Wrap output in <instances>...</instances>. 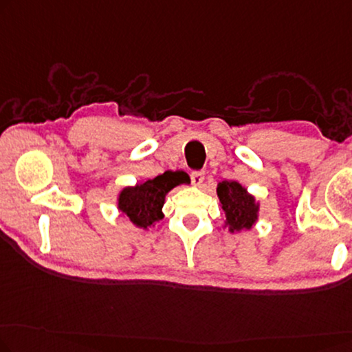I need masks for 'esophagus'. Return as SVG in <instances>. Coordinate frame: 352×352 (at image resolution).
Returning a JSON list of instances; mask_svg holds the SVG:
<instances>
[{"label": "esophagus", "mask_w": 352, "mask_h": 352, "mask_svg": "<svg viewBox=\"0 0 352 352\" xmlns=\"http://www.w3.org/2000/svg\"><path fill=\"white\" fill-rule=\"evenodd\" d=\"M204 178H206V174H204L202 170H194V172H191V182H192V185L201 186L202 182H204Z\"/></svg>", "instance_id": "obj_1"}]
</instances>
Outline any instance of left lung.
Segmentation results:
<instances>
[{"label": "left lung", "mask_w": 352, "mask_h": 352, "mask_svg": "<svg viewBox=\"0 0 352 352\" xmlns=\"http://www.w3.org/2000/svg\"><path fill=\"white\" fill-rule=\"evenodd\" d=\"M217 194L221 202V208L226 214V226L229 232H240L243 229H251L258 221L259 204L254 196L246 191V188L235 180H224L218 183Z\"/></svg>", "instance_id": "8db88e82"}]
</instances>
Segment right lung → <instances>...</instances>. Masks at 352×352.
Instances as JSON below:
<instances>
[{
  "label": "right lung",
  "mask_w": 352,
  "mask_h": 352,
  "mask_svg": "<svg viewBox=\"0 0 352 352\" xmlns=\"http://www.w3.org/2000/svg\"><path fill=\"white\" fill-rule=\"evenodd\" d=\"M190 178L185 172L166 170L150 180L138 183L135 186H126L118 194V210L129 218V221L140 229H148L164 217L166 194Z\"/></svg>",
  "instance_id": "add662e5"
}]
</instances>
